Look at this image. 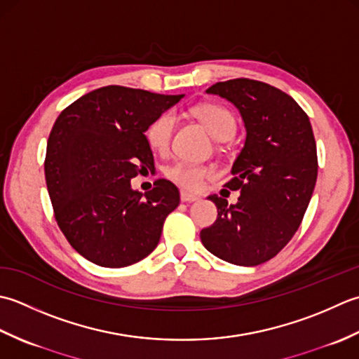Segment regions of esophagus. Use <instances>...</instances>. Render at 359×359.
<instances>
[{
	"label": "esophagus",
	"instance_id": "esophagus-1",
	"mask_svg": "<svg viewBox=\"0 0 359 359\" xmlns=\"http://www.w3.org/2000/svg\"><path fill=\"white\" fill-rule=\"evenodd\" d=\"M196 200H200V196L190 194V192H187V190H181V201L182 203H194Z\"/></svg>",
	"mask_w": 359,
	"mask_h": 359
}]
</instances>
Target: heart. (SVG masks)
I'll return each mask as SVG.
<instances>
[{
	"instance_id": "1",
	"label": "heart",
	"mask_w": 359,
	"mask_h": 359,
	"mask_svg": "<svg viewBox=\"0 0 359 359\" xmlns=\"http://www.w3.org/2000/svg\"><path fill=\"white\" fill-rule=\"evenodd\" d=\"M192 113L209 130V133L220 139V141L229 139L233 135V131H236V119H233L229 109H226L222 105L203 104L195 107ZM175 121H177L175 114L172 111H165L159 114L150 123L147 131H145V137H147L153 150L165 151L167 147H169ZM167 177L181 187H186L189 190H200L206 180L212 177V170L206 165L180 161V163H175L167 169Z\"/></svg>"
}]
</instances>
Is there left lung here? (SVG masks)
<instances>
[{
    "mask_svg": "<svg viewBox=\"0 0 359 359\" xmlns=\"http://www.w3.org/2000/svg\"><path fill=\"white\" fill-rule=\"evenodd\" d=\"M236 107L245 122V145L232 165L238 201L209 195L215 223L200 232L204 248L240 266L265 263L294 236L318 178V153L309 116L297 102L251 79L218 82L206 90Z\"/></svg>",
    "mask_w": 359,
    "mask_h": 359,
    "instance_id": "8db88e82",
    "label": "left lung"
}]
</instances>
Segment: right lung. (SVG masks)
<instances>
[{
	"label": "right lung",
	"mask_w": 359,
	"mask_h": 359,
	"mask_svg": "<svg viewBox=\"0 0 359 359\" xmlns=\"http://www.w3.org/2000/svg\"><path fill=\"white\" fill-rule=\"evenodd\" d=\"M182 97L109 85L57 118L46 147V186L58 228L86 260L122 268L158 246L165 217L180 204L178 187L156 180L142 194L130 181L155 167L145 131Z\"/></svg>",
	"instance_id": "obj_1"
}]
</instances>
